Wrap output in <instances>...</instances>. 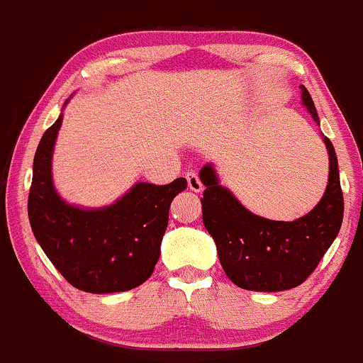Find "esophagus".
Masks as SVG:
<instances>
[{"mask_svg":"<svg viewBox=\"0 0 363 363\" xmlns=\"http://www.w3.org/2000/svg\"><path fill=\"white\" fill-rule=\"evenodd\" d=\"M186 182H189V189L191 191H197L199 194V191L203 190V185H202V182H200L199 173H195V172L186 173Z\"/></svg>","mask_w":363,"mask_h":363,"instance_id":"34e87169","label":"esophagus"}]
</instances>
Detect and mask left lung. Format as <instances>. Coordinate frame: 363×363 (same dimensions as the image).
Instances as JSON below:
<instances>
[{
	"mask_svg": "<svg viewBox=\"0 0 363 363\" xmlns=\"http://www.w3.org/2000/svg\"><path fill=\"white\" fill-rule=\"evenodd\" d=\"M301 89L302 101L319 122L309 91L306 86ZM325 144L330 155L326 191L308 216L294 223L251 214L231 191L219 185L211 164L200 169V180L206 185L200 199L203 225L214 238L225 275L238 287L257 292L297 287L316 270L338 236L343 220V191L335 147L328 138Z\"/></svg>",
	"mask_w": 363,
	"mask_h": 363,
	"instance_id": "8db88e82",
	"label": "left lung"
}]
</instances>
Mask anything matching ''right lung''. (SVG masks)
<instances>
[{
  "mask_svg": "<svg viewBox=\"0 0 363 363\" xmlns=\"http://www.w3.org/2000/svg\"><path fill=\"white\" fill-rule=\"evenodd\" d=\"M62 115L42 135L33 157L28 220L35 240L72 287L89 294L125 292L151 277L161 253L172 200L185 178L138 183L113 206L83 211L55 194L52 149Z\"/></svg>",
  "mask_w": 363,
  "mask_h": 363,
  "instance_id": "obj_1",
  "label": "right lung"
}]
</instances>
